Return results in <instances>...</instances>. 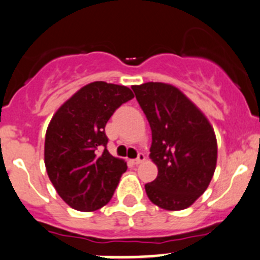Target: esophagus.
<instances>
[{
    "label": "esophagus",
    "instance_id": "34e87169",
    "mask_svg": "<svg viewBox=\"0 0 260 260\" xmlns=\"http://www.w3.org/2000/svg\"><path fill=\"white\" fill-rule=\"evenodd\" d=\"M144 160H145V155L143 154V153H139L137 159H132L130 160V163H132V165H140V163L144 162Z\"/></svg>",
    "mask_w": 260,
    "mask_h": 260
}]
</instances>
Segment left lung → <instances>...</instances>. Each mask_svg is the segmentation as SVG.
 I'll list each match as a JSON object with an SVG mask.
<instances>
[{"mask_svg":"<svg viewBox=\"0 0 260 260\" xmlns=\"http://www.w3.org/2000/svg\"><path fill=\"white\" fill-rule=\"evenodd\" d=\"M152 128L150 159L158 167L145 185L150 202L166 211L187 208L206 191L217 165V139L206 115L176 86L133 85Z\"/></svg>","mask_w":260,"mask_h":260,"instance_id":"obj_1","label":"left lung"}]
</instances>
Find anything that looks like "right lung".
I'll return each mask as SVG.
<instances>
[{
    "label": "right lung",
    "mask_w": 260,
    "mask_h": 260,
    "mask_svg": "<svg viewBox=\"0 0 260 260\" xmlns=\"http://www.w3.org/2000/svg\"><path fill=\"white\" fill-rule=\"evenodd\" d=\"M132 89L94 81L71 95L53 115L46 132L44 165L63 202L80 212L106 206L127 166L107 150L105 127Z\"/></svg>",
    "instance_id": "1"
}]
</instances>
